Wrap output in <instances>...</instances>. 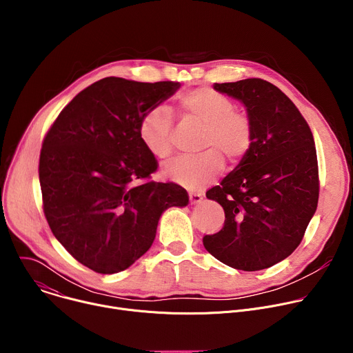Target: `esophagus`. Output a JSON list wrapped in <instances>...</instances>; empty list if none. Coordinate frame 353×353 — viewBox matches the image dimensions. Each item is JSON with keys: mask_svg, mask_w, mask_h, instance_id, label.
<instances>
[{"mask_svg": "<svg viewBox=\"0 0 353 353\" xmlns=\"http://www.w3.org/2000/svg\"><path fill=\"white\" fill-rule=\"evenodd\" d=\"M188 196H190V204H191V205H196V204L201 203V201H203V194L190 192Z\"/></svg>", "mask_w": 353, "mask_h": 353, "instance_id": "34e87169", "label": "esophagus"}]
</instances>
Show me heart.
<instances>
[{
  "label": "heart",
  "instance_id": "1",
  "mask_svg": "<svg viewBox=\"0 0 353 353\" xmlns=\"http://www.w3.org/2000/svg\"><path fill=\"white\" fill-rule=\"evenodd\" d=\"M179 105L184 120L203 127L199 149L204 154L172 162L165 174L188 190H201L223 172V159L237 165L245 158L254 138L253 121L247 113L234 109L229 96L212 88H196L181 94ZM138 134L154 158L166 161L172 155L173 117L163 106H154L142 114Z\"/></svg>",
  "mask_w": 353,
  "mask_h": 353
}]
</instances>
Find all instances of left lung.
Listing matches in <instances>:
<instances>
[{
	"instance_id": "8db88e82",
	"label": "left lung",
	"mask_w": 353,
	"mask_h": 353,
	"mask_svg": "<svg viewBox=\"0 0 353 353\" xmlns=\"http://www.w3.org/2000/svg\"><path fill=\"white\" fill-rule=\"evenodd\" d=\"M244 105L254 138L245 158L207 191L225 211V225L203 239L221 263L260 271L289 257L319 203V165L312 130L292 100L260 78L215 83Z\"/></svg>"
}]
</instances>
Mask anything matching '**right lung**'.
<instances>
[{"label": "right lung", "instance_id": "right-lung-1", "mask_svg": "<svg viewBox=\"0 0 353 353\" xmlns=\"http://www.w3.org/2000/svg\"><path fill=\"white\" fill-rule=\"evenodd\" d=\"M179 88L103 78L79 92L44 137V216L68 253L97 274L132 265L152 245L163 211L188 204L179 184L150 180L158 161L138 134L142 114Z\"/></svg>", "mask_w": 353, "mask_h": 353}]
</instances>
